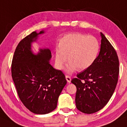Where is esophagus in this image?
Returning <instances> with one entry per match:
<instances>
[{"mask_svg":"<svg viewBox=\"0 0 127 127\" xmlns=\"http://www.w3.org/2000/svg\"><path fill=\"white\" fill-rule=\"evenodd\" d=\"M65 79H66V80L67 81L68 83H70V82H71V77H70L68 75L65 76Z\"/></svg>","mask_w":127,"mask_h":127,"instance_id":"obj_1","label":"esophagus"}]
</instances>
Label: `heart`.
Segmentation results:
<instances>
[{"label":"heart","mask_w":127,"mask_h":127,"mask_svg":"<svg viewBox=\"0 0 127 127\" xmlns=\"http://www.w3.org/2000/svg\"><path fill=\"white\" fill-rule=\"evenodd\" d=\"M99 51L100 43L95 36L82 33L68 34L61 39L60 45L55 48L56 67L62 70L68 58L67 72L71 73L78 68L87 69L97 59Z\"/></svg>","instance_id":"b5f03b06"}]
</instances>
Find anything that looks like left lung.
<instances>
[{"label": "left lung", "mask_w": 127, "mask_h": 127, "mask_svg": "<svg viewBox=\"0 0 127 127\" xmlns=\"http://www.w3.org/2000/svg\"><path fill=\"white\" fill-rule=\"evenodd\" d=\"M100 50L90 67L77 74L71 82L76 86V105L85 114H94L107 104L118 80L119 60L115 48L100 33Z\"/></svg>", "instance_id": "left-lung-1"}]
</instances>
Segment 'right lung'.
<instances>
[{
  "label": "right lung",
  "mask_w": 127,
  "mask_h": 127,
  "mask_svg": "<svg viewBox=\"0 0 127 127\" xmlns=\"http://www.w3.org/2000/svg\"><path fill=\"white\" fill-rule=\"evenodd\" d=\"M35 31L19 42L12 59V77L18 96L31 112L45 114L57 107L59 97L67 83L65 75L49 63L51 53L49 49L32 54L31 44L37 35Z\"/></svg>",
  "instance_id": "add662e5"
}]
</instances>
